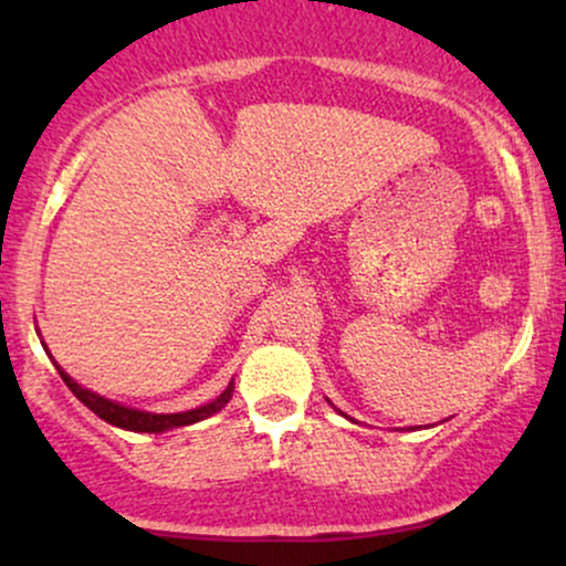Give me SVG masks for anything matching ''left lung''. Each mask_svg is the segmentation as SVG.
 I'll return each mask as SVG.
<instances>
[{"instance_id": "obj_1", "label": "left lung", "mask_w": 566, "mask_h": 566, "mask_svg": "<svg viewBox=\"0 0 566 566\" xmlns=\"http://www.w3.org/2000/svg\"><path fill=\"white\" fill-rule=\"evenodd\" d=\"M346 418H348V415H346Z\"/></svg>"}]
</instances>
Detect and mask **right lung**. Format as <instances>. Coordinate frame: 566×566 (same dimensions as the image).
Returning a JSON list of instances; mask_svg holds the SVG:
<instances>
[{"label":"right lung","mask_w":566,"mask_h":566,"mask_svg":"<svg viewBox=\"0 0 566 566\" xmlns=\"http://www.w3.org/2000/svg\"><path fill=\"white\" fill-rule=\"evenodd\" d=\"M57 373H61L63 382L71 388V394H74L84 407L93 409L97 418H103L106 423H112L116 428H125V431H135V433H161V431H170V428L199 423V420L220 412V409L229 405L231 394H233V382H229V388H226V391L220 394L216 401H210V405L188 409V412L157 415V412H143V409H135V407H125V405H119V401H112V399H106V396L90 391V388H82L80 382L71 378V375L63 373L61 367H57Z\"/></svg>","instance_id":"1"}]
</instances>
